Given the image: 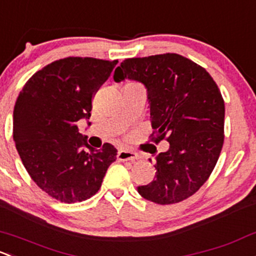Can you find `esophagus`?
<instances>
[{
    "mask_svg": "<svg viewBox=\"0 0 256 256\" xmlns=\"http://www.w3.org/2000/svg\"><path fill=\"white\" fill-rule=\"evenodd\" d=\"M116 158L118 160H120V162H125V160H135L138 158V154H137L136 152H132V150L121 148L118 150Z\"/></svg>",
    "mask_w": 256,
    "mask_h": 256,
    "instance_id": "1",
    "label": "esophagus"
}]
</instances>
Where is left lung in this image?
Listing matches in <instances>:
<instances>
[{"label": "left lung", "mask_w": 256, "mask_h": 256, "mask_svg": "<svg viewBox=\"0 0 256 256\" xmlns=\"http://www.w3.org/2000/svg\"><path fill=\"white\" fill-rule=\"evenodd\" d=\"M126 78L146 88L152 141L169 142L156 157V179L137 192L160 205L180 202L202 186L218 160L224 138L218 87L205 68L178 54L128 58L114 72L116 83Z\"/></svg>", "instance_id": "left-lung-1"}]
</instances>
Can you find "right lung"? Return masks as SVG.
<instances>
[{
    "instance_id": "right-lung-1",
    "label": "right lung",
    "mask_w": 256,
    "mask_h": 256,
    "mask_svg": "<svg viewBox=\"0 0 256 256\" xmlns=\"http://www.w3.org/2000/svg\"><path fill=\"white\" fill-rule=\"evenodd\" d=\"M118 60L67 58L38 71L24 84L13 112V140L36 184L61 202H80L102 186L118 150L90 147L77 122L90 126L92 96Z\"/></svg>"
}]
</instances>
